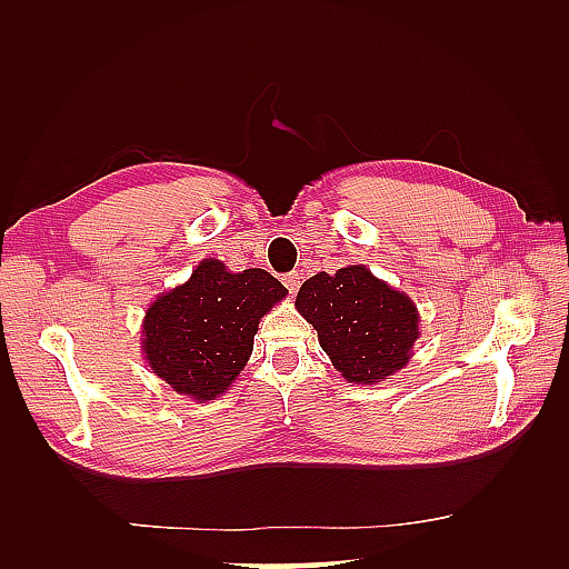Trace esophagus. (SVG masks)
Wrapping results in <instances>:
<instances>
[{"instance_id":"34e87169","label":"esophagus","mask_w":569,"mask_h":569,"mask_svg":"<svg viewBox=\"0 0 569 569\" xmlns=\"http://www.w3.org/2000/svg\"><path fill=\"white\" fill-rule=\"evenodd\" d=\"M281 281H283V286L288 288V291H291V293H298V288H300V276H298V271H288V273H283V276H281Z\"/></svg>"}]
</instances>
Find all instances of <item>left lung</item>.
Segmentation results:
<instances>
[{"label": "left lung", "mask_w": 569, "mask_h": 569, "mask_svg": "<svg viewBox=\"0 0 569 569\" xmlns=\"http://www.w3.org/2000/svg\"><path fill=\"white\" fill-rule=\"evenodd\" d=\"M296 308L318 330L335 369L357 383H373L403 369L418 340V312L410 298L365 266L308 278Z\"/></svg>", "instance_id": "left-lung-1"}]
</instances>
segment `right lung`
I'll use <instances>...</instances> for the list:
<instances>
[{"mask_svg":"<svg viewBox=\"0 0 569 569\" xmlns=\"http://www.w3.org/2000/svg\"><path fill=\"white\" fill-rule=\"evenodd\" d=\"M281 298L286 288L269 271L229 273L204 259L147 312L143 352L153 373L178 393L212 401L244 369L259 320Z\"/></svg>","mask_w":569,"mask_h":569,"instance_id":"1","label":"right lung"}]
</instances>
